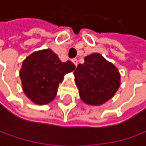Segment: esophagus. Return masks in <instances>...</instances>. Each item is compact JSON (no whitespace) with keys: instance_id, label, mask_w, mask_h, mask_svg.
Here are the masks:
<instances>
[{"instance_id":"obj_1","label":"esophagus","mask_w":146,"mask_h":146,"mask_svg":"<svg viewBox=\"0 0 146 146\" xmlns=\"http://www.w3.org/2000/svg\"><path fill=\"white\" fill-rule=\"evenodd\" d=\"M72 63H74V64L77 66V65H78V60H77V59H72Z\"/></svg>"}]
</instances>
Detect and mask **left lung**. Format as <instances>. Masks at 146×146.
I'll list each match as a JSON object with an SVG mask.
<instances>
[{"instance_id": "1", "label": "left lung", "mask_w": 146, "mask_h": 146, "mask_svg": "<svg viewBox=\"0 0 146 146\" xmlns=\"http://www.w3.org/2000/svg\"><path fill=\"white\" fill-rule=\"evenodd\" d=\"M75 83L81 100L90 105H101L114 97L121 85L116 66L98 53L85 57L74 71Z\"/></svg>"}]
</instances>
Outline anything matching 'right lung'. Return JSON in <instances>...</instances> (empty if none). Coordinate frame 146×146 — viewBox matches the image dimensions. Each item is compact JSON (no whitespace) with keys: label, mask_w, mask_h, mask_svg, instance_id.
Segmentation results:
<instances>
[{"label":"right lung","mask_w":146,"mask_h":146,"mask_svg":"<svg viewBox=\"0 0 146 146\" xmlns=\"http://www.w3.org/2000/svg\"><path fill=\"white\" fill-rule=\"evenodd\" d=\"M74 69V63L60 61L49 48L36 51L25 58L19 71L23 92L33 103L47 104L54 99L65 74Z\"/></svg>","instance_id":"obj_1"}]
</instances>
